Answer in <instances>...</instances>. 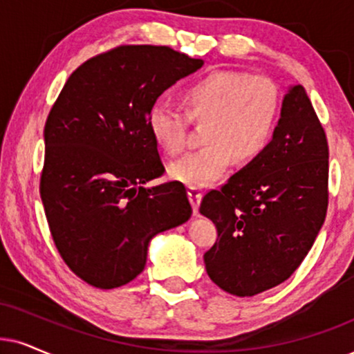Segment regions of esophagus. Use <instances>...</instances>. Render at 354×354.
<instances>
[{
  "instance_id": "esophagus-1",
  "label": "esophagus",
  "mask_w": 354,
  "mask_h": 354,
  "mask_svg": "<svg viewBox=\"0 0 354 354\" xmlns=\"http://www.w3.org/2000/svg\"><path fill=\"white\" fill-rule=\"evenodd\" d=\"M201 198H203V189L198 186H191L189 187V199H191L192 207H194V212H198Z\"/></svg>"
}]
</instances>
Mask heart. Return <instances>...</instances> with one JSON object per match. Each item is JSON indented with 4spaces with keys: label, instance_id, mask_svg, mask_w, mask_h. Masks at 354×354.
Returning a JSON list of instances; mask_svg holds the SVG:
<instances>
[{
    "label": "heart",
    "instance_id": "heart-1",
    "mask_svg": "<svg viewBox=\"0 0 354 354\" xmlns=\"http://www.w3.org/2000/svg\"><path fill=\"white\" fill-rule=\"evenodd\" d=\"M185 113L156 104L149 114L155 142L168 155L189 144V127L204 125V147L169 167L174 180L205 186L234 162H254L268 150L281 114L279 86L265 75L216 70L187 84L180 95Z\"/></svg>",
    "mask_w": 354,
    "mask_h": 354
}]
</instances>
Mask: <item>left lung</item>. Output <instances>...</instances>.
Returning a JSON list of instances; mask_svg holds the SVG:
<instances>
[{"label":"left lung","instance_id":"1","mask_svg":"<svg viewBox=\"0 0 354 354\" xmlns=\"http://www.w3.org/2000/svg\"><path fill=\"white\" fill-rule=\"evenodd\" d=\"M328 207V142L306 89L284 97L268 150L201 201L217 227L204 253L210 279L252 297L284 283L301 266Z\"/></svg>","mask_w":354,"mask_h":354}]
</instances>
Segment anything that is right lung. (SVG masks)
I'll return each instance as SVG.
<instances>
[{
	"label": "right lung",
	"mask_w": 354,
	"mask_h": 354,
	"mask_svg": "<svg viewBox=\"0 0 354 354\" xmlns=\"http://www.w3.org/2000/svg\"><path fill=\"white\" fill-rule=\"evenodd\" d=\"M203 64L167 46H119L80 65L53 102L40 198L62 259L89 286L131 283L151 236L191 217L183 183L144 187L165 173L149 114Z\"/></svg>",
	"instance_id": "obj_1"
}]
</instances>
